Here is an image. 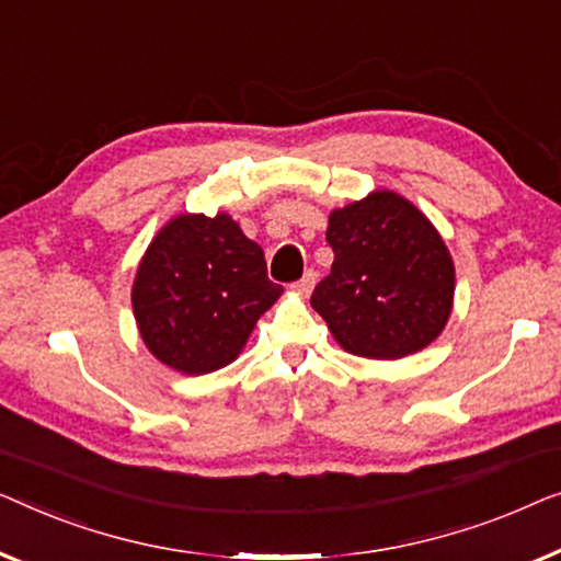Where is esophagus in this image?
I'll list each match as a JSON object with an SVG mask.
<instances>
[{
  "instance_id": "34e87169",
  "label": "esophagus",
  "mask_w": 561,
  "mask_h": 561,
  "mask_svg": "<svg viewBox=\"0 0 561 561\" xmlns=\"http://www.w3.org/2000/svg\"><path fill=\"white\" fill-rule=\"evenodd\" d=\"M314 282H318V274H314L312 270H310V272H305V274H302V279L295 282V291H297V295L307 297V295H310V291H312Z\"/></svg>"
}]
</instances>
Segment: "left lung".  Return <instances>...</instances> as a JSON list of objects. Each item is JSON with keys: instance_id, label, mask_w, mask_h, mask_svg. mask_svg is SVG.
<instances>
[{"instance_id": "1", "label": "left lung", "mask_w": 561, "mask_h": 561, "mask_svg": "<svg viewBox=\"0 0 561 561\" xmlns=\"http://www.w3.org/2000/svg\"><path fill=\"white\" fill-rule=\"evenodd\" d=\"M333 270L310 305L353 356L397 360L445 330L455 297L453 256L414 203L376 191L328 218Z\"/></svg>"}]
</instances>
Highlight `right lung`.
<instances>
[{"label": "right lung", "mask_w": 561, "mask_h": 561, "mask_svg": "<svg viewBox=\"0 0 561 561\" xmlns=\"http://www.w3.org/2000/svg\"><path fill=\"white\" fill-rule=\"evenodd\" d=\"M279 295L262 247L228 213H183L141 256L131 307L149 353L180 374L201 376L239 358Z\"/></svg>", "instance_id": "add662e5"}]
</instances>
